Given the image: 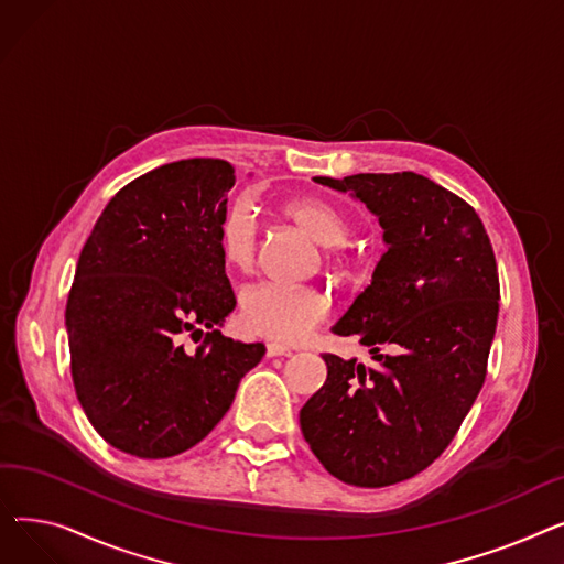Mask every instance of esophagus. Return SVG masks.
Instances as JSON below:
<instances>
[{
    "label": "esophagus",
    "instance_id": "esophagus-1",
    "mask_svg": "<svg viewBox=\"0 0 564 564\" xmlns=\"http://www.w3.org/2000/svg\"><path fill=\"white\" fill-rule=\"evenodd\" d=\"M292 349L281 343H267V357H290Z\"/></svg>",
    "mask_w": 564,
    "mask_h": 564
}]
</instances>
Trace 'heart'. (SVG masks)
I'll return each instance as SVG.
<instances>
[{
    "instance_id": "heart-1",
    "label": "heart",
    "mask_w": 564,
    "mask_h": 564,
    "mask_svg": "<svg viewBox=\"0 0 564 564\" xmlns=\"http://www.w3.org/2000/svg\"><path fill=\"white\" fill-rule=\"evenodd\" d=\"M281 213L306 230L313 240L327 247L329 264L338 276H349L359 267V258L347 251L349 219L329 200L317 196H294L281 205ZM217 251L232 272H249L256 262L258 221L242 200L228 205L217 224ZM329 300L313 285L258 283L242 294V324L264 338L297 343L306 338L327 317Z\"/></svg>"
}]
</instances>
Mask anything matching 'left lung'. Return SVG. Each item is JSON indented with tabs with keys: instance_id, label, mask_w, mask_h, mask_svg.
Segmentation results:
<instances>
[{
	"instance_id": "left-lung-1",
	"label": "left lung",
	"mask_w": 564,
	"mask_h": 564,
	"mask_svg": "<svg viewBox=\"0 0 564 564\" xmlns=\"http://www.w3.org/2000/svg\"><path fill=\"white\" fill-rule=\"evenodd\" d=\"M313 181L366 203L389 249L332 327L359 336L375 364L324 354L327 381L300 425L334 478L389 487L448 448L482 389L500 300L496 258L476 210L425 175Z\"/></svg>"
}]
</instances>
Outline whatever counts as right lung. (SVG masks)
Wrapping results in <instances>:
<instances>
[{
	"instance_id": "obj_1",
	"label": "right lung",
	"mask_w": 564,
	"mask_h": 564,
	"mask_svg": "<svg viewBox=\"0 0 564 564\" xmlns=\"http://www.w3.org/2000/svg\"><path fill=\"white\" fill-rule=\"evenodd\" d=\"M235 169L194 158L118 192L79 253L66 304L77 400L109 446L164 459L196 446L264 357L217 327L235 308L217 224ZM208 334L196 352L185 333Z\"/></svg>"
}]
</instances>
